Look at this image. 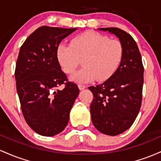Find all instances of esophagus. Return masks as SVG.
Here are the masks:
<instances>
[{"instance_id": "obj_1", "label": "esophagus", "mask_w": 161, "mask_h": 161, "mask_svg": "<svg viewBox=\"0 0 161 161\" xmlns=\"http://www.w3.org/2000/svg\"><path fill=\"white\" fill-rule=\"evenodd\" d=\"M78 88L80 89V90H84L86 88V86L85 85H83V84H78Z\"/></svg>"}]
</instances>
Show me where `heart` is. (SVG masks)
<instances>
[{"mask_svg":"<svg viewBox=\"0 0 161 161\" xmlns=\"http://www.w3.org/2000/svg\"><path fill=\"white\" fill-rule=\"evenodd\" d=\"M56 57L64 73L71 75L80 64L84 67L71 80L75 83H88L97 79H109L118 69L122 57L123 47L119 41L93 31L76 36L71 45L61 43L57 47Z\"/></svg>","mask_w":161,"mask_h":161,"instance_id":"1","label":"heart"}]
</instances>
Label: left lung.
<instances>
[{"label":"left lung","mask_w":161,"mask_h":161,"mask_svg":"<svg viewBox=\"0 0 161 161\" xmlns=\"http://www.w3.org/2000/svg\"><path fill=\"white\" fill-rule=\"evenodd\" d=\"M119 39L123 57L117 71L108 80L89 86L93 95L90 114L93 125L103 134L115 136L129 129L135 122L142 100L144 66L136 42L116 27L100 28Z\"/></svg>","instance_id":"obj_1"}]
</instances>
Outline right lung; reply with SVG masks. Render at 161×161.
I'll list each match as a JSON object with an SVG mask.
<instances>
[{
	"label": "right lung",
	"instance_id": "add662e5",
	"mask_svg": "<svg viewBox=\"0 0 161 161\" xmlns=\"http://www.w3.org/2000/svg\"><path fill=\"white\" fill-rule=\"evenodd\" d=\"M77 30L41 26L30 34L19 49L15 80L26 123L43 136L61 132L79 94L77 84L68 80L57 60L61 40ZM61 84L63 90H58Z\"/></svg>",
	"mask_w": 161,
	"mask_h": 161
}]
</instances>
